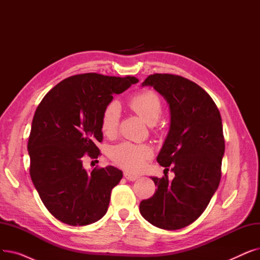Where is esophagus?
Returning <instances> with one entry per match:
<instances>
[{
    "label": "esophagus",
    "mask_w": 260,
    "mask_h": 260,
    "mask_svg": "<svg viewBox=\"0 0 260 260\" xmlns=\"http://www.w3.org/2000/svg\"><path fill=\"white\" fill-rule=\"evenodd\" d=\"M124 177H125V178H126L128 181H136V180H138V179L140 178L139 176L133 175V174L128 173V172H125V173H124Z\"/></svg>",
    "instance_id": "esophagus-1"
}]
</instances>
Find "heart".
Instances as JSON below:
<instances>
[{"label":"heart","instance_id":"heart-1","mask_svg":"<svg viewBox=\"0 0 260 260\" xmlns=\"http://www.w3.org/2000/svg\"><path fill=\"white\" fill-rule=\"evenodd\" d=\"M132 111L138 115L148 125L158 121L162 106L159 95L153 90H143L136 93L128 101ZM120 119V108L117 103H109L101 116V129L106 136H112L117 132ZM152 156V151L147 145H137L123 142L114 146L111 157L116 165L132 172L139 171L146 159Z\"/></svg>","mask_w":260,"mask_h":260}]
</instances>
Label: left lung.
Returning <instances> with one entry per match:
<instances>
[{
  "label": "left lung",
  "instance_id": "left-lung-1",
  "mask_svg": "<svg viewBox=\"0 0 260 260\" xmlns=\"http://www.w3.org/2000/svg\"><path fill=\"white\" fill-rule=\"evenodd\" d=\"M142 86H153L170 106V131L157 162L172 166L175 178L151 177L157 189L140 202V213L157 228L179 230L204 212L219 185L224 154L221 116L211 95L183 77L154 74Z\"/></svg>",
  "mask_w": 260,
  "mask_h": 260
}]
</instances>
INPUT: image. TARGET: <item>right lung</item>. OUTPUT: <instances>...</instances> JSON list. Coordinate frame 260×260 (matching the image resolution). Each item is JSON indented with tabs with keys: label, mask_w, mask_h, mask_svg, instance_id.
<instances>
[{
	"label": "right lung",
	"mask_w": 260,
	"mask_h": 260,
	"mask_svg": "<svg viewBox=\"0 0 260 260\" xmlns=\"http://www.w3.org/2000/svg\"><path fill=\"white\" fill-rule=\"evenodd\" d=\"M139 80L95 73L72 76L51 88L36 109L28 140L30 177L41 200L58 220L86 225L105 215L122 171L83 168V157L98 158L103 139L101 116L114 94Z\"/></svg>",
	"instance_id": "right-lung-1"
}]
</instances>
